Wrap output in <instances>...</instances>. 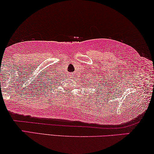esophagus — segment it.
<instances>
[{
	"instance_id": "obj_1",
	"label": "esophagus",
	"mask_w": 154,
	"mask_h": 154,
	"mask_svg": "<svg viewBox=\"0 0 154 154\" xmlns=\"http://www.w3.org/2000/svg\"><path fill=\"white\" fill-rule=\"evenodd\" d=\"M73 73H69V77H71V78H73Z\"/></svg>"
}]
</instances>
